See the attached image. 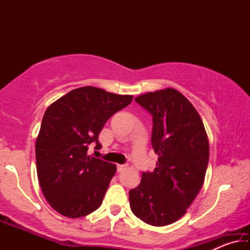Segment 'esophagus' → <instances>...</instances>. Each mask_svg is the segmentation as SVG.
I'll use <instances>...</instances> for the list:
<instances>
[{
  "label": "esophagus",
  "instance_id": "esophagus-1",
  "mask_svg": "<svg viewBox=\"0 0 250 250\" xmlns=\"http://www.w3.org/2000/svg\"><path fill=\"white\" fill-rule=\"evenodd\" d=\"M125 168V166H122V164H118V166H117V171H118V172L124 171Z\"/></svg>",
  "mask_w": 250,
  "mask_h": 250
}]
</instances>
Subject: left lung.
<instances>
[{
	"instance_id": "obj_1",
	"label": "left lung",
	"mask_w": 250,
	"mask_h": 250,
	"mask_svg": "<svg viewBox=\"0 0 250 250\" xmlns=\"http://www.w3.org/2000/svg\"><path fill=\"white\" fill-rule=\"evenodd\" d=\"M153 119L151 143L159 155L153 172H143L129 192L132 213L152 226H167L186 213L204 183L208 138L193 104L174 88L134 99Z\"/></svg>"
}]
</instances>
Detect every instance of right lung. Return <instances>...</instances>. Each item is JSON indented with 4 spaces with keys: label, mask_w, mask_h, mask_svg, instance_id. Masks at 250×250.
Here are the masks:
<instances>
[{
    "label": "right lung",
    "mask_w": 250,
    "mask_h": 250,
    "mask_svg": "<svg viewBox=\"0 0 250 250\" xmlns=\"http://www.w3.org/2000/svg\"><path fill=\"white\" fill-rule=\"evenodd\" d=\"M132 99L86 86L46 109L35 145L37 177L46 201L62 216H86L103 203L117 167L90 158L88 146H100L98 135L105 122Z\"/></svg>",
    "instance_id": "right-lung-1"
}]
</instances>
